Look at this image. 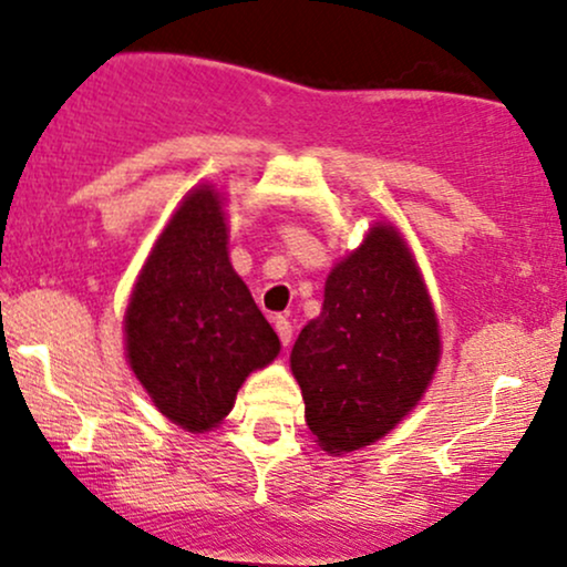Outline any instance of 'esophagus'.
<instances>
[{"label":"esophagus","mask_w":567,"mask_h":567,"mask_svg":"<svg viewBox=\"0 0 567 567\" xmlns=\"http://www.w3.org/2000/svg\"><path fill=\"white\" fill-rule=\"evenodd\" d=\"M275 328H277L279 341H282V347H290V341H292V324H290L288 320H285V317H277Z\"/></svg>","instance_id":"obj_1"}]
</instances>
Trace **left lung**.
I'll return each instance as SVG.
<instances>
[{"label":"left lung","mask_w":567,"mask_h":567,"mask_svg":"<svg viewBox=\"0 0 567 567\" xmlns=\"http://www.w3.org/2000/svg\"><path fill=\"white\" fill-rule=\"evenodd\" d=\"M437 360V317L413 256L394 226H373L330 271L322 315L292 347L306 424L330 453L370 445L421 400Z\"/></svg>","instance_id":"8db88e82"}]
</instances>
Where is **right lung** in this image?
Instances as JSON below:
<instances>
[{"label":"right lung","instance_id":"right-lung-1","mask_svg":"<svg viewBox=\"0 0 567 567\" xmlns=\"http://www.w3.org/2000/svg\"><path fill=\"white\" fill-rule=\"evenodd\" d=\"M213 188L184 199L143 266L125 315L127 360L159 413L188 432L216 426L279 338L231 269Z\"/></svg>","mask_w":567,"mask_h":567}]
</instances>
